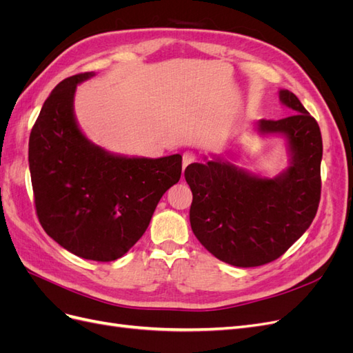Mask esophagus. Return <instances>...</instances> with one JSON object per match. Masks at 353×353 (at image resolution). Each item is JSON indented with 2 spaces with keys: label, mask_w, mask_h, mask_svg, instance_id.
I'll return each mask as SVG.
<instances>
[{
  "label": "esophagus",
  "mask_w": 353,
  "mask_h": 353,
  "mask_svg": "<svg viewBox=\"0 0 353 353\" xmlns=\"http://www.w3.org/2000/svg\"><path fill=\"white\" fill-rule=\"evenodd\" d=\"M196 160V156L193 154V153H190V152H187V153H184L183 154V172L185 170V168L188 166V165H191Z\"/></svg>",
  "instance_id": "1"
}]
</instances>
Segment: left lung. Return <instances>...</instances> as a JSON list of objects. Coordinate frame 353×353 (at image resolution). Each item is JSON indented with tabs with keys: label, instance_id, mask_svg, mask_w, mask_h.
<instances>
[{
	"label": "left lung",
	"instance_id": "1",
	"mask_svg": "<svg viewBox=\"0 0 353 353\" xmlns=\"http://www.w3.org/2000/svg\"><path fill=\"white\" fill-rule=\"evenodd\" d=\"M279 97L293 114L256 123L259 135L284 138L288 165L279 175L253 174L222 154L205 156L184 172L194 236L215 258L240 268L279 259L303 236L319 205L321 131L292 91L280 90Z\"/></svg>",
	"mask_w": 353,
	"mask_h": 353
}]
</instances>
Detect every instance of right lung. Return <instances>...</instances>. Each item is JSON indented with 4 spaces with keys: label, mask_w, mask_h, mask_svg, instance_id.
<instances>
[{
    "label": "right lung",
    "mask_w": 353,
    "mask_h": 353,
    "mask_svg": "<svg viewBox=\"0 0 353 353\" xmlns=\"http://www.w3.org/2000/svg\"><path fill=\"white\" fill-rule=\"evenodd\" d=\"M74 74L51 91L29 137L38 219L61 248L83 259L122 258L143 237L159 200L181 178V154L138 157L88 140L74 116Z\"/></svg>",
    "instance_id": "obj_1"
}]
</instances>
